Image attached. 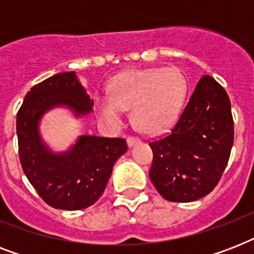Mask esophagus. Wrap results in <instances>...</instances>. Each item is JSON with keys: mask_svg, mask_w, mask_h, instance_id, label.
<instances>
[{"mask_svg": "<svg viewBox=\"0 0 254 254\" xmlns=\"http://www.w3.org/2000/svg\"><path fill=\"white\" fill-rule=\"evenodd\" d=\"M127 141V145H129V146H134L135 143L139 142V138L138 137H134V135H129Z\"/></svg>", "mask_w": 254, "mask_h": 254, "instance_id": "34e87169", "label": "esophagus"}]
</instances>
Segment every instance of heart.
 Listing matches in <instances>:
<instances>
[{"instance_id": "b5f03b06", "label": "heart", "mask_w": 254, "mask_h": 254, "mask_svg": "<svg viewBox=\"0 0 254 254\" xmlns=\"http://www.w3.org/2000/svg\"><path fill=\"white\" fill-rule=\"evenodd\" d=\"M189 80L177 67L130 69L109 83V96L96 100L99 115L109 124H119L123 109L131 108L138 130L157 134L169 129L185 105Z\"/></svg>"}]
</instances>
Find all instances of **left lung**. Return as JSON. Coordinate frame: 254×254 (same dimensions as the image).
<instances>
[{"label":"left lung","mask_w":254,"mask_h":254,"mask_svg":"<svg viewBox=\"0 0 254 254\" xmlns=\"http://www.w3.org/2000/svg\"><path fill=\"white\" fill-rule=\"evenodd\" d=\"M233 117L227 92L204 75L170 133L149 142L150 179L169 201L208 195L220 181L232 150Z\"/></svg>","instance_id":"obj_1"}]
</instances>
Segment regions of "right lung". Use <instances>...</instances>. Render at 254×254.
Returning a JSON list of instances; mask_svg holds the SVG:
<instances>
[{"instance_id":"1","label":"right lung","mask_w":254,"mask_h":254,"mask_svg":"<svg viewBox=\"0 0 254 254\" xmlns=\"http://www.w3.org/2000/svg\"><path fill=\"white\" fill-rule=\"evenodd\" d=\"M92 104L75 72H63L34 85L17 113L22 170L38 195L54 208L75 211L93 204L104 192L115 162L127 150L124 138L95 135H83L63 154H54L42 143L38 123L46 111L67 105L85 115Z\"/></svg>"}]
</instances>
